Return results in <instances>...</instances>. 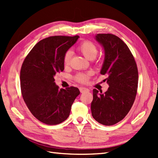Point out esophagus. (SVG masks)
Listing matches in <instances>:
<instances>
[{"label": "esophagus", "instance_id": "34e87169", "mask_svg": "<svg viewBox=\"0 0 158 158\" xmlns=\"http://www.w3.org/2000/svg\"><path fill=\"white\" fill-rule=\"evenodd\" d=\"M79 90H80V92H81V93H83V92H89V89L85 88H83V87H80Z\"/></svg>", "mask_w": 158, "mask_h": 158}]
</instances>
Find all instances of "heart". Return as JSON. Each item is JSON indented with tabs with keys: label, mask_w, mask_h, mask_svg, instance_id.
Listing matches in <instances>:
<instances>
[{
	"label": "heart",
	"mask_w": 158,
	"mask_h": 158,
	"mask_svg": "<svg viewBox=\"0 0 158 158\" xmlns=\"http://www.w3.org/2000/svg\"><path fill=\"white\" fill-rule=\"evenodd\" d=\"M77 50L81 52L87 59L93 60L96 58L98 53V48L94 43L89 41H85L79 44L77 48ZM72 53L70 51H67L63 56V64L65 66H68L70 64V58H71ZM90 73H80L77 74L75 77V79L77 81L82 83H85L88 81L89 79Z\"/></svg>",
	"instance_id": "heart-1"
}]
</instances>
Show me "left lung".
Segmentation results:
<instances>
[{"instance_id": "8db88e82", "label": "left lung", "mask_w": 158, "mask_h": 158, "mask_svg": "<svg viewBox=\"0 0 158 158\" xmlns=\"http://www.w3.org/2000/svg\"><path fill=\"white\" fill-rule=\"evenodd\" d=\"M96 40L105 50V60L100 73L109 85L105 93L93 89L92 115L105 126L122 120L135 102L139 73L135 58L122 39L112 34H98Z\"/></svg>"}]
</instances>
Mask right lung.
<instances>
[{
  "label": "right lung",
  "mask_w": 158,
  "mask_h": 158,
  "mask_svg": "<svg viewBox=\"0 0 158 158\" xmlns=\"http://www.w3.org/2000/svg\"><path fill=\"white\" fill-rule=\"evenodd\" d=\"M79 36H53L36 43L23 61L20 71V86L23 100L40 122L56 125L68 118L71 106L79 95L71 86L59 89L54 77L64 69L63 56Z\"/></svg>",
  "instance_id": "right-lung-1"
}]
</instances>
